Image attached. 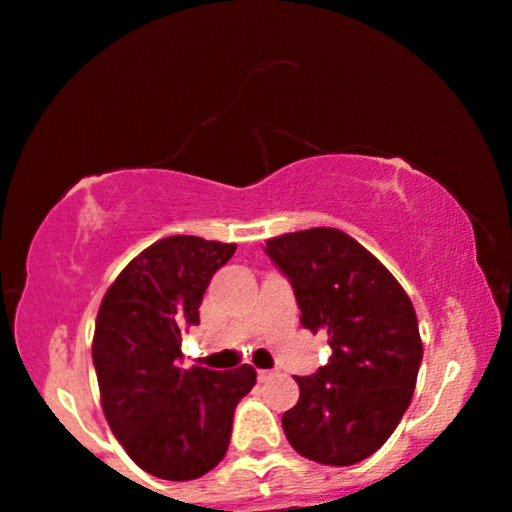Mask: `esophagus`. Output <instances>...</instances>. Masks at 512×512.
<instances>
[{"mask_svg": "<svg viewBox=\"0 0 512 512\" xmlns=\"http://www.w3.org/2000/svg\"><path fill=\"white\" fill-rule=\"evenodd\" d=\"M272 379V372H265V369H261V372H258V381H270Z\"/></svg>", "mask_w": 512, "mask_h": 512, "instance_id": "1", "label": "esophagus"}]
</instances>
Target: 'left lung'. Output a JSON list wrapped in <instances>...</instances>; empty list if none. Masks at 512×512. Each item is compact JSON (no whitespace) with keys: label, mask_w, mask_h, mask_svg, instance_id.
I'll use <instances>...</instances> for the list:
<instances>
[{"label":"left lung","mask_w":512,"mask_h":512,"mask_svg":"<svg viewBox=\"0 0 512 512\" xmlns=\"http://www.w3.org/2000/svg\"><path fill=\"white\" fill-rule=\"evenodd\" d=\"M265 254L291 281L300 323L330 344L328 365L295 376L300 399L281 418L286 439L318 464H358L411 404L422 362L416 309L379 258L337 228L279 235Z\"/></svg>","instance_id":"1"}]
</instances>
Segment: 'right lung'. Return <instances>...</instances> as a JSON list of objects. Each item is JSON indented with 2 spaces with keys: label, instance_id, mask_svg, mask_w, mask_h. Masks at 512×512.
Listing matches in <instances>:
<instances>
[{
  "label": "right lung",
  "instance_id": "1",
  "mask_svg": "<svg viewBox=\"0 0 512 512\" xmlns=\"http://www.w3.org/2000/svg\"><path fill=\"white\" fill-rule=\"evenodd\" d=\"M235 244L173 235L147 247L103 295L92 360L101 406L115 439L140 469L194 480L214 469L231 441L235 406L256 369L180 367L182 332L201 323L212 274Z\"/></svg>",
  "mask_w": 512,
  "mask_h": 512
}]
</instances>
